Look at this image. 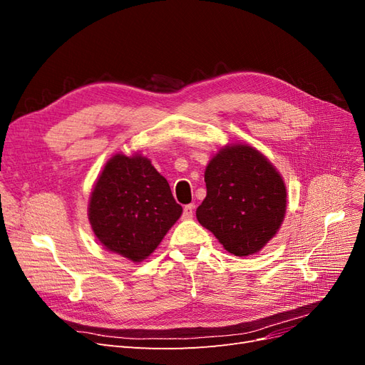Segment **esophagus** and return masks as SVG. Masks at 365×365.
I'll return each mask as SVG.
<instances>
[{"label":"esophagus","instance_id":"34e87169","mask_svg":"<svg viewBox=\"0 0 365 365\" xmlns=\"http://www.w3.org/2000/svg\"><path fill=\"white\" fill-rule=\"evenodd\" d=\"M193 208H195L193 204L185 205L184 212H182V219H192L193 217Z\"/></svg>","mask_w":365,"mask_h":365}]
</instances>
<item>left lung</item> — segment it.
<instances>
[{"label": "left lung", "instance_id": "obj_1", "mask_svg": "<svg viewBox=\"0 0 365 365\" xmlns=\"http://www.w3.org/2000/svg\"><path fill=\"white\" fill-rule=\"evenodd\" d=\"M205 185L196 217L228 252L251 256L277 233L286 212V187L259 150L247 145L220 149L207 165Z\"/></svg>", "mask_w": 365, "mask_h": 365}]
</instances>
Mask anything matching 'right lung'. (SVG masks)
<instances>
[{"instance_id":"obj_1","label":"right lung","mask_w":365,"mask_h":365,"mask_svg":"<svg viewBox=\"0 0 365 365\" xmlns=\"http://www.w3.org/2000/svg\"><path fill=\"white\" fill-rule=\"evenodd\" d=\"M181 213L168 180L140 155L106 163L88 208L101 244L132 262L146 259Z\"/></svg>"}]
</instances>
